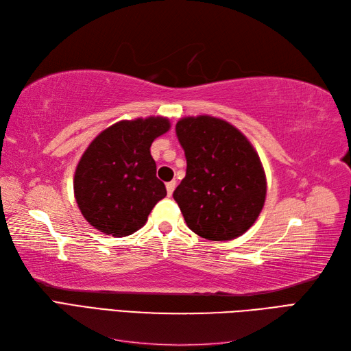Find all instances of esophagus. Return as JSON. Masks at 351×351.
Returning <instances> with one entry per match:
<instances>
[{"label":"esophagus","mask_w":351,"mask_h":351,"mask_svg":"<svg viewBox=\"0 0 351 351\" xmlns=\"http://www.w3.org/2000/svg\"><path fill=\"white\" fill-rule=\"evenodd\" d=\"M165 187H167V193H168V196H171L173 195V192H174V189H176V182L173 180V182H168L167 184H165Z\"/></svg>","instance_id":"34e87169"}]
</instances>
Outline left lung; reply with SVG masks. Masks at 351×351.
Masks as SVG:
<instances>
[{"mask_svg":"<svg viewBox=\"0 0 351 351\" xmlns=\"http://www.w3.org/2000/svg\"><path fill=\"white\" fill-rule=\"evenodd\" d=\"M187 168L173 197L197 236L224 241L241 236L259 217L267 182L258 154L236 127L214 117L176 124Z\"/></svg>","mask_w":351,"mask_h":351,"instance_id":"8db88e82","label":"left lung"}]
</instances>
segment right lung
<instances>
[{"instance_id": "1", "label": "right lung", "mask_w": 351, "mask_h": 351, "mask_svg": "<svg viewBox=\"0 0 351 351\" xmlns=\"http://www.w3.org/2000/svg\"><path fill=\"white\" fill-rule=\"evenodd\" d=\"M168 129L167 119L149 117L120 121L95 137L74 174V196L90 226L114 237L145 226L167 196L149 149Z\"/></svg>"}]
</instances>
